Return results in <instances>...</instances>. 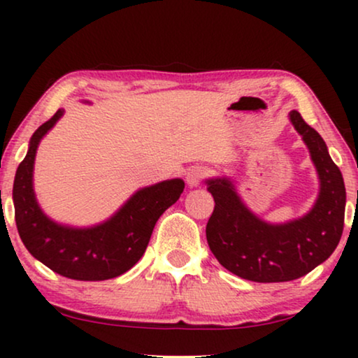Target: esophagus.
I'll use <instances>...</instances> for the list:
<instances>
[{"instance_id":"1","label":"esophagus","mask_w":358,"mask_h":358,"mask_svg":"<svg viewBox=\"0 0 358 358\" xmlns=\"http://www.w3.org/2000/svg\"><path fill=\"white\" fill-rule=\"evenodd\" d=\"M208 176V171L202 168V166H192L185 174V180L189 185H199L202 180Z\"/></svg>"}]
</instances>
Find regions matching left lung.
<instances>
[{
	"label": "left lung",
	"instance_id": "8db88e82",
	"mask_svg": "<svg viewBox=\"0 0 358 358\" xmlns=\"http://www.w3.org/2000/svg\"><path fill=\"white\" fill-rule=\"evenodd\" d=\"M290 120L303 136L321 179V192L306 217L267 224L244 207L227 179L208 180L215 208L207 223L210 251L234 275L259 283L306 275L334 252L344 229L345 185L324 140L298 110Z\"/></svg>",
	"mask_w": 358,
	"mask_h": 358
}]
</instances>
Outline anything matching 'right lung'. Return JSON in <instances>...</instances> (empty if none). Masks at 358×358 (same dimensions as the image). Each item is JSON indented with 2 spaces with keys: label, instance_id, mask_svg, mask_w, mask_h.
Returning <instances> with one entry per match:
<instances>
[{
  "label": "right lung",
  "instance_id": "1",
  "mask_svg": "<svg viewBox=\"0 0 358 358\" xmlns=\"http://www.w3.org/2000/svg\"><path fill=\"white\" fill-rule=\"evenodd\" d=\"M63 110L34 131L26 158L16 171L13 187L19 236L34 257L53 272L73 280H107L135 266L148 246L151 233L166 208L184 190L180 179L164 180L136 192L109 222L90 229L60 227L38 208L32 190L37 145Z\"/></svg>",
  "mask_w": 358,
  "mask_h": 358
}]
</instances>
